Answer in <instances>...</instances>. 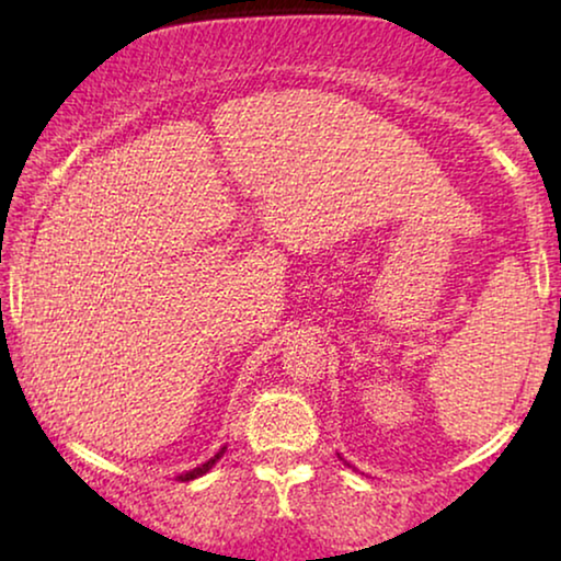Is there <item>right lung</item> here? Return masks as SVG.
Returning a JSON list of instances; mask_svg holds the SVG:
<instances>
[{
	"instance_id": "obj_1",
	"label": "right lung",
	"mask_w": 561,
	"mask_h": 561,
	"mask_svg": "<svg viewBox=\"0 0 561 561\" xmlns=\"http://www.w3.org/2000/svg\"><path fill=\"white\" fill-rule=\"evenodd\" d=\"M225 451H227V447H221V449L217 451V455H214V457L209 459V462H204V465H198V467H194V470H188V472H183V474H179V480H181V482H188V480H196V478H202V474H206V472H209V470H211V467L219 462V457H221V455H225Z\"/></svg>"
}]
</instances>
